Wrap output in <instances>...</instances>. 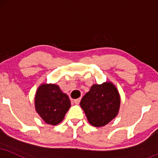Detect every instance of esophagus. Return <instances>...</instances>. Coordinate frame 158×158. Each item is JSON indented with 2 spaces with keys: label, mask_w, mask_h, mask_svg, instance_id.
<instances>
[{
  "label": "esophagus",
  "mask_w": 158,
  "mask_h": 158,
  "mask_svg": "<svg viewBox=\"0 0 158 158\" xmlns=\"http://www.w3.org/2000/svg\"><path fill=\"white\" fill-rule=\"evenodd\" d=\"M81 98L76 99V100H74V102H75L76 105H78L79 103H80V102H81Z\"/></svg>",
  "instance_id": "obj_1"
}]
</instances>
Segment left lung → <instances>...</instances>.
Returning a JSON list of instances; mask_svg holds the SVG:
<instances>
[{
	"label": "left lung",
	"mask_w": 158,
	"mask_h": 158,
	"mask_svg": "<svg viewBox=\"0 0 158 158\" xmlns=\"http://www.w3.org/2000/svg\"><path fill=\"white\" fill-rule=\"evenodd\" d=\"M121 104L117 88L110 81L91 85L80 102L91 125L103 127L117 116Z\"/></svg>",
	"instance_id": "left-lung-1"
}]
</instances>
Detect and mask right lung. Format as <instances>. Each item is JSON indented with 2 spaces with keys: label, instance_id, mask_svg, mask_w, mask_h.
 I'll return each mask as SVG.
<instances>
[{
  "label": "right lung",
  "instance_id": "right-lung-1",
  "mask_svg": "<svg viewBox=\"0 0 158 158\" xmlns=\"http://www.w3.org/2000/svg\"><path fill=\"white\" fill-rule=\"evenodd\" d=\"M36 111L47 124L56 125L62 122L71 106L68 95L53 83H42L34 97Z\"/></svg>",
  "mask_w": 158,
  "mask_h": 158
}]
</instances>
